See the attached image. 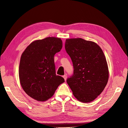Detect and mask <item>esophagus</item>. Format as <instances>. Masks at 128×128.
Segmentation results:
<instances>
[{"label": "esophagus", "mask_w": 128, "mask_h": 128, "mask_svg": "<svg viewBox=\"0 0 128 128\" xmlns=\"http://www.w3.org/2000/svg\"><path fill=\"white\" fill-rule=\"evenodd\" d=\"M63 77H64V80H67V75H64L63 76Z\"/></svg>", "instance_id": "esophagus-1"}]
</instances>
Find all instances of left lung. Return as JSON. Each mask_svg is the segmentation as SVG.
<instances>
[{
    "label": "left lung",
    "mask_w": 128,
    "mask_h": 128,
    "mask_svg": "<svg viewBox=\"0 0 128 128\" xmlns=\"http://www.w3.org/2000/svg\"><path fill=\"white\" fill-rule=\"evenodd\" d=\"M65 50L74 67L67 84L80 102H92L108 82L109 73L104 52L96 42L80 38L66 40Z\"/></svg>",
    "instance_id": "8db88e82"
}]
</instances>
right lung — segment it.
Masks as SVG:
<instances>
[{"label": "right lung", "mask_w": 128, "mask_h": 128, "mask_svg": "<svg viewBox=\"0 0 128 128\" xmlns=\"http://www.w3.org/2000/svg\"><path fill=\"white\" fill-rule=\"evenodd\" d=\"M62 48L59 38L47 37L32 42L23 52L19 66V78L26 94L37 101L52 97L64 82L56 75L54 56Z\"/></svg>", "instance_id": "add662e5"}]
</instances>
